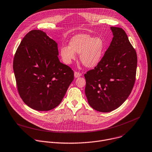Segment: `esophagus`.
I'll return each mask as SVG.
<instances>
[{"label": "esophagus", "mask_w": 152, "mask_h": 152, "mask_svg": "<svg viewBox=\"0 0 152 152\" xmlns=\"http://www.w3.org/2000/svg\"><path fill=\"white\" fill-rule=\"evenodd\" d=\"M74 75H75V77L76 78H77V77H79L81 76L82 74H81L80 73H79V72H75V73H74Z\"/></svg>", "instance_id": "34e87169"}]
</instances>
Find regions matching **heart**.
Wrapping results in <instances>:
<instances>
[{"label": "heart", "mask_w": 152, "mask_h": 152, "mask_svg": "<svg viewBox=\"0 0 152 152\" xmlns=\"http://www.w3.org/2000/svg\"><path fill=\"white\" fill-rule=\"evenodd\" d=\"M104 46L102 38L79 34L71 39L70 46H63L60 49V55L65 63L70 64L76 58L75 53L80 54L82 63L87 67L92 68L102 60Z\"/></svg>", "instance_id": "obj_1"}]
</instances>
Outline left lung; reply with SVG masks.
<instances>
[{"instance_id": "left-lung-1", "label": "left lung", "mask_w": 152, "mask_h": 152, "mask_svg": "<svg viewBox=\"0 0 152 152\" xmlns=\"http://www.w3.org/2000/svg\"><path fill=\"white\" fill-rule=\"evenodd\" d=\"M113 37L99 64L84 75L85 95L96 111L110 112L120 107L133 88L137 56L125 31L111 27Z\"/></svg>"}]
</instances>
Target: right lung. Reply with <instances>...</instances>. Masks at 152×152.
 <instances>
[{
	"label": "right lung",
	"instance_id": "1",
	"mask_svg": "<svg viewBox=\"0 0 152 152\" xmlns=\"http://www.w3.org/2000/svg\"><path fill=\"white\" fill-rule=\"evenodd\" d=\"M57 43L46 33L34 30L21 40L13 69L23 101L37 111L58 106L74 79L73 71L58 59Z\"/></svg>",
	"mask_w": 152,
	"mask_h": 152
}]
</instances>
